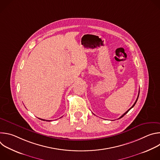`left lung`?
<instances>
[{"instance_id": "1", "label": "left lung", "mask_w": 160, "mask_h": 160, "mask_svg": "<svg viewBox=\"0 0 160 160\" xmlns=\"http://www.w3.org/2000/svg\"><path fill=\"white\" fill-rule=\"evenodd\" d=\"M139 94H138V98H137V99H136V101H135V102H134V104H133V106H132V107H131V108H130V109H128V111H126V112H125V113H124V114H123V115H122V116H121V117H120V118H118V119H120V118H122V117H123V116H124V115H126V114H127V112H128V111H130V109H132V108H133V106H135V104H136V102H137V101H138V98H139Z\"/></svg>"}]
</instances>
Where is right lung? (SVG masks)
<instances>
[{
	"label": "right lung",
	"mask_w": 160,
	"mask_h": 160,
	"mask_svg": "<svg viewBox=\"0 0 160 160\" xmlns=\"http://www.w3.org/2000/svg\"><path fill=\"white\" fill-rule=\"evenodd\" d=\"M40 120H43V121H48V122H50L51 120H43V119H40V118H39Z\"/></svg>",
	"instance_id": "right-lung-1"
}]
</instances>
